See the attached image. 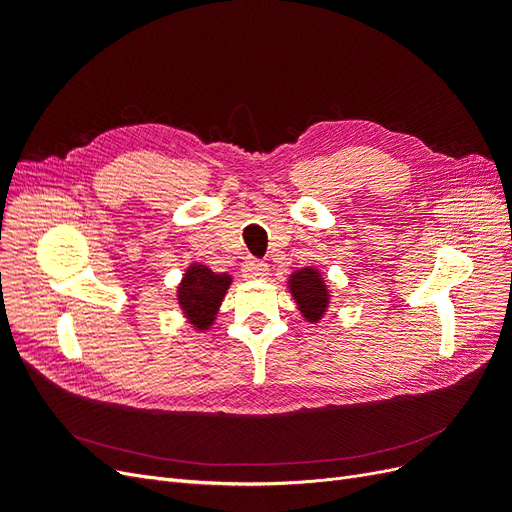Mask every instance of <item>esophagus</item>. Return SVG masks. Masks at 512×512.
<instances>
[{
  "label": "esophagus",
  "mask_w": 512,
  "mask_h": 512,
  "mask_svg": "<svg viewBox=\"0 0 512 512\" xmlns=\"http://www.w3.org/2000/svg\"><path fill=\"white\" fill-rule=\"evenodd\" d=\"M269 271L267 262L260 260V258H254V256H247L243 260V267H241V273L243 277H247V280H260V277H265Z\"/></svg>",
  "instance_id": "obj_1"
}]
</instances>
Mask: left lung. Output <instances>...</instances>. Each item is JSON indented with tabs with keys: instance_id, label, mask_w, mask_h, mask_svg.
I'll list each match as a JSON object with an SVG mask.
<instances>
[{
	"instance_id": "8db88e82",
	"label": "left lung",
	"mask_w": 512,
	"mask_h": 512,
	"mask_svg": "<svg viewBox=\"0 0 512 512\" xmlns=\"http://www.w3.org/2000/svg\"><path fill=\"white\" fill-rule=\"evenodd\" d=\"M290 290L292 297L297 299L303 316L312 322L320 320L324 309L329 305V292L322 282L320 273L314 269L297 271L290 280Z\"/></svg>"
}]
</instances>
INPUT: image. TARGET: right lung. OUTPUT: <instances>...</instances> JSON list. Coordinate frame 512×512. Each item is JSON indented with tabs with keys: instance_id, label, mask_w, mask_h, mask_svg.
Here are the masks:
<instances>
[{
	"instance_id": "add662e5",
	"label": "right lung",
	"mask_w": 512,
	"mask_h": 512,
	"mask_svg": "<svg viewBox=\"0 0 512 512\" xmlns=\"http://www.w3.org/2000/svg\"><path fill=\"white\" fill-rule=\"evenodd\" d=\"M230 286V275L213 273L207 267H192L179 286V303L185 316L198 329H207Z\"/></svg>"
}]
</instances>
